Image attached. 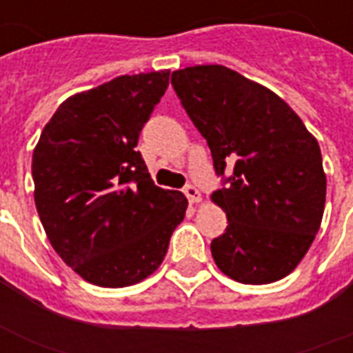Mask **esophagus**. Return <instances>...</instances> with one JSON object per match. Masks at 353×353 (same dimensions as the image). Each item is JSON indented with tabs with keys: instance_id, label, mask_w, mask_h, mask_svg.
I'll return each mask as SVG.
<instances>
[{
	"instance_id": "1",
	"label": "esophagus",
	"mask_w": 353,
	"mask_h": 353,
	"mask_svg": "<svg viewBox=\"0 0 353 353\" xmlns=\"http://www.w3.org/2000/svg\"><path fill=\"white\" fill-rule=\"evenodd\" d=\"M183 192L191 204H199L200 200H202V194H200V191L194 187V185H187V187L183 189Z\"/></svg>"
}]
</instances>
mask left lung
Here are the masks:
<instances>
[{"label":"left lung","instance_id":"left-lung-1","mask_svg":"<svg viewBox=\"0 0 353 353\" xmlns=\"http://www.w3.org/2000/svg\"><path fill=\"white\" fill-rule=\"evenodd\" d=\"M172 85L225 181L212 194L229 219L212 240L215 265L240 283L281 280L310 250L323 217L318 139L278 94L225 65L177 70Z\"/></svg>","mask_w":353,"mask_h":353}]
</instances>
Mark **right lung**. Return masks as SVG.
<instances>
[{
    "mask_svg": "<svg viewBox=\"0 0 353 353\" xmlns=\"http://www.w3.org/2000/svg\"><path fill=\"white\" fill-rule=\"evenodd\" d=\"M170 72L121 75L70 96L32 157L34 199L50 245L83 280L126 288L161 266L183 221V192L153 183L138 145Z\"/></svg>",
    "mask_w": 353,
    "mask_h": 353,
    "instance_id": "add662e5",
    "label": "right lung"
}]
</instances>
